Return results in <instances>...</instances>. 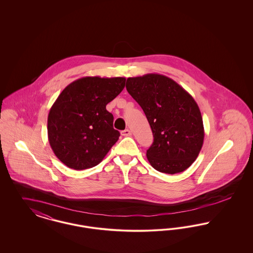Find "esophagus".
Returning <instances> with one entry per match:
<instances>
[{
	"label": "esophagus",
	"instance_id": "1",
	"mask_svg": "<svg viewBox=\"0 0 253 253\" xmlns=\"http://www.w3.org/2000/svg\"><path fill=\"white\" fill-rule=\"evenodd\" d=\"M131 134H132V132L128 129H126L124 131H121V135H123V136H130Z\"/></svg>",
	"mask_w": 253,
	"mask_h": 253
}]
</instances>
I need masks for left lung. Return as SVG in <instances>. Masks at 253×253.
<instances>
[{
    "label": "left lung",
    "mask_w": 253,
    "mask_h": 253,
    "mask_svg": "<svg viewBox=\"0 0 253 253\" xmlns=\"http://www.w3.org/2000/svg\"><path fill=\"white\" fill-rule=\"evenodd\" d=\"M126 89L144 111L154 142L147 158L160 172L189 168L204 141L201 112L193 96L173 80L159 74L128 78Z\"/></svg>",
    "instance_id": "obj_1"
}]
</instances>
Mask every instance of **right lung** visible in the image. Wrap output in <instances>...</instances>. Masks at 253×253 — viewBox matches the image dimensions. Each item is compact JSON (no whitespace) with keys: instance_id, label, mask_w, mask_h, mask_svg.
Segmentation results:
<instances>
[{"instance_id":"right-lung-1","label":"right lung","mask_w":253,"mask_h":253,"mask_svg":"<svg viewBox=\"0 0 253 253\" xmlns=\"http://www.w3.org/2000/svg\"><path fill=\"white\" fill-rule=\"evenodd\" d=\"M125 78L84 77L67 85L50 109V146L69 168L95 167L107 155L121 133L113 127L106 105L121 94Z\"/></svg>"}]
</instances>
